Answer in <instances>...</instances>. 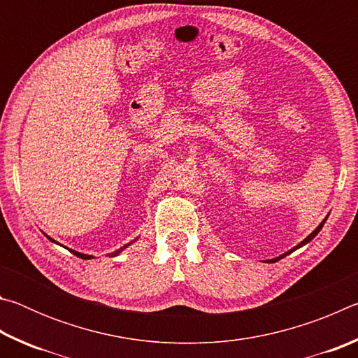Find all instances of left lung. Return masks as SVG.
<instances>
[{"label": "left lung", "instance_id": "obj_1", "mask_svg": "<svg viewBox=\"0 0 358 358\" xmlns=\"http://www.w3.org/2000/svg\"><path fill=\"white\" fill-rule=\"evenodd\" d=\"M325 221H327V217H325V220H324L322 222H320V224H319V226H317L316 229H314V230H313V232H311L310 235H308V237H306L305 240H303V241H301V243H299V245H296L295 248H292V250H290V251H287V252H284V254H281V256H280V257L270 259V260H268V262H276V260H280V259H282V257H286V256H289V254H290V252H294L295 250H299V248H301V246H305L306 243H310V241H311V240H313L314 237H316V235H317V234L320 232V229H322V227H324V224H325Z\"/></svg>", "mask_w": 358, "mask_h": 358}]
</instances>
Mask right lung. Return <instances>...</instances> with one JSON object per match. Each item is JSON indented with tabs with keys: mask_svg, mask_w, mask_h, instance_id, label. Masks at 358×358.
Listing matches in <instances>:
<instances>
[{
	"mask_svg": "<svg viewBox=\"0 0 358 358\" xmlns=\"http://www.w3.org/2000/svg\"><path fill=\"white\" fill-rule=\"evenodd\" d=\"M47 238H48V240H50V241H55V240H52L50 237H47ZM55 243H57V241H55ZM129 245H131V243H128V245H124L123 248H120V250H118V251H115V252L112 254V256H117V254H120L121 251H123V250H124V248H128ZM69 251H71L72 254H76V256H77V257H80V259H85V260H88V259H93L92 256H88V254H82V252H77V251H72V250H69Z\"/></svg>",
	"mask_w": 358,
	"mask_h": 358,
	"instance_id": "right-lung-1",
	"label": "right lung"
}]
</instances>
